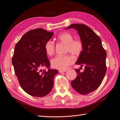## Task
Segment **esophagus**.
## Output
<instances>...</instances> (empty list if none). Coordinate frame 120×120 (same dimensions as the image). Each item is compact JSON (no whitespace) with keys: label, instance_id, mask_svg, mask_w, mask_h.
Segmentation results:
<instances>
[{"label":"esophagus","instance_id":"obj_1","mask_svg":"<svg viewBox=\"0 0 120 120\" xmlns=\"http://www.w3.org/2000/svg\"><path fill=\"white\" fill-rule=\"evenodd\" d=\"M66 71H62V70H59V72L60 73H63V72H66Z\"/></svg>","mask_w":120,"mask_h":120}]
</instances>
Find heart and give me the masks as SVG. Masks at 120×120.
<instances>
[{
  "mask_svg": "<svg viewBox=\"0 0 120 120\" xmlns=\"http://www.w3.org/2000/svg\"><path fill=\"white\" fill-rule=\"evenodd\" d=\"M57 40L67 45V52H70L74 56H78L83 49V45L79 39H73L72 35L68 32H64L57 36ZM45 49L48 56H52L54 52V45L52 41H46ZM74 62L72 57L70 55L57 56L51 60L52 68L60 70H65Z\"/></svg>",
  "mask_w": 120,
  "mask_h": 120,
  "instance_id": "1",
  "label": "heart"
}]
</instances>
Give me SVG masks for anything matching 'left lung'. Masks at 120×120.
<instances>
[{
  "instance_id": "left-lung-1",
  "label": "left lung",
  "mask_w": 120,
  "mask_h": 120,
  "mask_svg": "<svg viewBox=\"0 0 120 120\" xmlns=\"http://www.w3.org/2000/svg\"><path fill=\"white\" fill-rule=\"evenodd\" d=\"M74 28L78 31L83 45L76 64L84 66L82 72L75 70L77 76L71 82L73 89L79 94L86 95L98 89L106 74V52L101 39L91 28L83 24H72L65 30Z\"/></svg>"
}]
</instances>
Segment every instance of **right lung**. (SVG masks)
<instances>
[{
	"label": "right lung",
	"instance_id": "right-lung-1",
	"mask_svg": "<svg viewBox=\"0 0 120 120\" xmlns=\"http://www.w3.org/2000/svg\"><path fill=\"white\" fill-rule=\"evenodd\" d=\"M53 35V32L44 29H35L25 33L15 46L12 59L15 74L21 88L32 96H45L53 88L58 71L40 69L42 67L49 68L45 45Z\"/></svg>",
	"mask_w": 120,
	"mask_h": 120
}]
</instances>
